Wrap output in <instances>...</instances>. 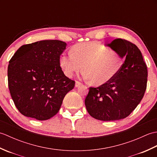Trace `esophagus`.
Returning a JSON list of instances; mask_svg holds the SVG:
<instances>
[{
  "label": "esophagus",
  "mask_w": 157,
  "mask_h": 157,
  "mask_svg": "<svg viewBox=\"0 0 157 157\" xmlns=\"http://www.w3.org/2000/svg\"><path fill=\"white\" fill-rule=\"evenodd\" d=\"M81 85H82V84L81 82H78V81H76L75 82V87H79V86H80Z\"/></svg>",
  "instance_id": "34e87169"
}]
</instances>
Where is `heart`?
I'll return each mask as SVG.
<instances>
[{
    "instance_id": "1",
    "label": "heart",
    "mask_w": 157,
    "mask_h": 157,
    "mask_svg": "<svg viewBox=\"0 0 157 157\" xmlns=\"http://www.w3.org/2000/svg\"><path fill=\"white\" fill-rule=\"evenodd\" d=\"M60 65L67 77L84 70L82 75L96 86L105 84L117 74L122 66L117 52L99 42L80 43L75 45L71 53L60 57Z\"/></svg>"
}]
</instances>
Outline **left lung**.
I'll list each match as a JSON object with an SVG mask.
<instances>
[{
  "mask_svg": "<svg viewBox=\"0 0 157 157\" xmlns=\"http://www.w3.org/2000/svg\"><path fill=\"white\" fill-rule=\"evenodd\" d=\"M125 57L121 68L111 81L90 88L85 99L88 113L101 121H116L129 116L140 102L146 89L148 71L140 49L121 38L108 44Z\"/></svg>",
  "mask_w": 157,
  "mask_h": 157,
  "instance_id": "obj_1",
  "label": "left lung"
}]
</instances>
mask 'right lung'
Masks as SVG:
<instances>
[{"label":"right lung","instance_id":"1","mask_svg":"<svg viewBox=\"0 0 157 157\" xmlns=\"http://www.w3.org/2000/svg\"><path fill=\"white\" fill-rule=\"evenodd\" d=\"M66 46L56 40L23 45L9 61V89L22 115L39 121L51 119L74 88L75 82L60 67V56Z\"/></svg>","mask_w":157,"mask_h":157}]
</instances>
